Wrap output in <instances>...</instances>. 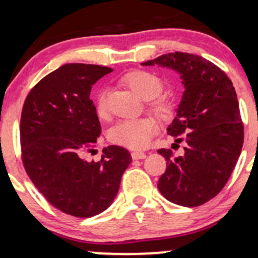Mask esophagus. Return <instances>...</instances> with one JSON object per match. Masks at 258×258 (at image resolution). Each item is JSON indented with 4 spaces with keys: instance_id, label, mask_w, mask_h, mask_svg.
Instances as JSON below:
<instances>
[{
    "instance_id": "esophagus-1",
    "label": "esophagus",
    "mask_w": 258,
    "mask_h": 258,
    "mask_svg": "<svg viewBox=\"0 0 258 258\" xmlns=\"http://www.w3.org/2000/svg\"><path fill=\"white\" fill-rule=\"evenodd\" d=\"M132 159L133 160H139V159H146V153L143 152H132Z\"/></svg>"
}]
</instances>
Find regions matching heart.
Masks as SVG:
<instances>
[{"label": "heart", "instance_id": "b5f03b06", "mask_svg": "<svg viewBox=\"0 0 258 258\" xmlns=\"http://www.w3.org/2000/svg\"><path fill=\"white\" fill-rule=\"evenodd\" d=\"M122 84L141 97L148 100V109L154 112L160 120H170L173 116L174 102L170 97L160 96L162 91V81L155 74L146 70H132L121 78ZM96 112L99 119L108 117V103L105 92H100L96 100ZM158 130V122L152 116L139 117L135 120L120 121L109 131V141L119 146L142 149L149 144L154 133Z\"/></svg>", "mask_w": 258, "mask_h": 258}]
</instances>
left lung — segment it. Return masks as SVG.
Wrapping results in <instances>:
<instances>
[{
  "label": "left lung",
  "instance_id": "left-lung-1",
  "mask_svg": "<svg viewBox=\"0 0 258 258\" xmlns=\"http://www.w3.org/2000/svg\"><path fill=\"white\" fill-rule=\"evenodd\" d=\"M155 64L179 73L185 87L167 128L176 143L184 142V153L158 150L167 164L158 188L171 203L200 206L223 189L241 153L244 125L235 90L223 70L200 55L174 52L142 63Z\"/></svg>",
  "mask_w": 258,
  "mask_h": 258
}]
</instances>
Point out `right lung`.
<instances>
[{"instance_id":"add662e5","label":"right lung","mask_w":258,"mask_h":258,"mask_svg":"<svg viewBox=\"0 0 258 258\" xmlns=\"http://www.w3.org/2000/svg\"><path fill=\"white\" fill-rule=\"evenodd\" d=\"M102 65L65 64L29 92L20 117V147L26 174L59 211L87 218L108 209L131 164L125 148L109 146L98 162L81 158L100 135L92 85L111 73Z\"/></svg>"}]
</instances>
